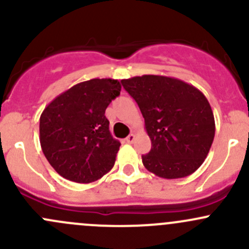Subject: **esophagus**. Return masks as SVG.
Here are the masks:
<instances>
[{
  "label": "esophagus",
  "instance_id": "esophagus-1",
  "mask_svg": "<svg viewBox=\"0 0 249 249\" xmlns=\"http://www.w3.org/2000/svg\"><path fill=\"white\" fill-rule=\"evenodd\" d=\"M134 139H135V135L134 134H129L127 138H125V142H129V144H130V142H134Z\"/></svg>",
  "mask_w": 249,
  "mask_h": 249
}]
</instances>
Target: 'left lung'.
I'll return each mask as SVG.
<instances>
[{
  "label": "left lung",
  "instance_id": "1",
  "mask_svg": "<svg viewBox=\"0 0 249 249\" xmlns=\"http://www.w3.org/2000/svg\"><path fill=\"white\" fill-rule=\"evenodd\" d=\"M121 82L137 102L151 140V150L142 156L145 168L164 179L193 174L207 157L215 133L207 98L167 76H135Z\"/></svg>",
  "mask_w": 249,
  "mask_h": 249
}]
</instances>
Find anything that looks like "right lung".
<instances>
[{
  "label": "right lung",
  "instance_id": "add662e5",
  "mask_svg": "<svg viewBox=\"0 0 249 249\" xmlns=\"http://www.w3.org/2000/svg\"><path fill=\"white\" fill-rule=\"evenodd\" d=\"M121 83L93 78L52 100L40 117L42 151L58 174L92 183L114 167L121 142L112 138L105 110L119 97Z\"/></svg>",
  "mask_w": 249,
  "mask_h": 249
}]
</instances>
